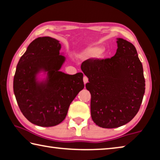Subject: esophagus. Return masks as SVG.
I'll return each mask as SVG.
<instances>
[{
	"label": "esophagus",
	"mask_w": 160,
	"mask_h": 160,
	"mask_svg": "<svg viewBox=\"0 0 160 160\" xmlns=\"http://www.w3.org/2000/svg\"><path fill=\"white\" fill-rule=\"evenodd\" d=\"M83 82H84V84H86L87 82H88V78H87L86 76H84V78H83Z\"/></svg>",
	"instance_id": "obj_1"
}]
</instances>
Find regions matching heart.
<instances>
[{"label": "heart", "instance_id": "b5f03b06", "mask_svg": "<svg viewBox=\"0 0 160 160\" xmlns=\"http://www.w3.org/2000/svg\"><path fill=\"white\" fill-rule=\"evenodd\" d=\"M104 52L102 51V48L99 46H93V47H89L86 48L85 50L82 51V54L83 56H87V57H94L96 56H101Z\"/></svg>", "mask_w": 160, "mask_h": 160}]
</instances>
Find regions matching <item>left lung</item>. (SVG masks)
<instances>
[{"label":"left lung","instance_id":"8db88e82","mask_svg":"<svg viewBox=\"0 0 160 160\" xmlns=\"http://www.w3.org/2000/svg\"><path fill=\"white\" fill-rule=\"evenodd\" d=\"M116 53L111 58L88 59L81 65L89 79L91 116L104 128H113L131 121L138 112L145 90L142 65L136 48L117 38Z\"/></svg>","mask_w":160,"mask_h":160}]
</instances>
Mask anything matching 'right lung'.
<instances>
[{
  "label": "right lung",
  "instance_id": "right-lung-1",
  "mask_svg": "<svg viewBox=\"0 0 160 160\" xmlns=\"http://www.w3.org/2000/svg\"><path fill=\"white\" fill-rule=\"evenodd\" d=\"M61 48L54 38L38 37L28 46L16 68L15 98L22 114L35 125L51 127L61 123L70 103L84 88L82 72L68 75L60 71L66 61Z\"/></svg>",
  "mask_w": 160,
  "mask_h": 160
}]
</instances>
